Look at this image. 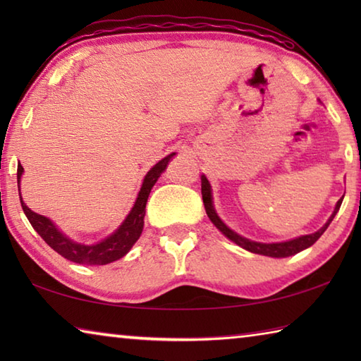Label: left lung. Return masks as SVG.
<instances>
[{
	"instance_id": "obj_1",
	"label": "left lung",
	"mask_w": 361,
	"mask_h": 361,
	"mask_svg": "<svg viewBox=\"0 0 361 361\" xmlns=\"http://www.w3.org/2000/svg\"><path fill=\"white\" fill-rule=\"evenodd\" d=\"M200 180H202V199H204V205H205V212L207 215H209L210 221L216 226V228L223 232V234L228 237L229 240H232L237 245L248 250V252L256 253V255H264V256H271V258H286V256H291V255H296L299 252H302V250L309 248L310 245H314V243L320 239V235L323 232L326 231V228L329 226V223L333 221V218L336 216V213L339 212V207L342 204V199L341 197L338 200V204L334 207V212L333 215L329 216L328 221L325 223L322 229H319L314 234H307V235H301V237H296V239L293 240H286V242H279V243H261V242H255V240H250L245 239V237H242L234 232L232 229H229L228 226H226L221 218L216 215L215 209H213V197H212V186L209 180L205 178V175L200 176Z\"/></svg>"
}]
</instances>
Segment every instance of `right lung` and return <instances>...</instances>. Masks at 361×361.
Masks as SVG:
<instances>
[{
    "instance_id": "1",
    "label": "right lung",
    "mask_w": 361,
    "mask_h": 361,
    "mask_svg": "<svg viewBox=\"0 0 361 361\" xmlns=\"http://www.w3.org/2000/svg\"><path fill=\"white\" fill-rule=\"evenodd\" d=\"M175 156V152L164 157L162 161H159L154 167H152L148 173H146L142 189H140L138 197L133 204L132 210L127 218L122 221V224L116 229L111 235H108L106 239H103L99 243L94 245H84V243H78L71 240L70 237H66L57 229V226L54 224L51 219L38 215L33 210H30L28 207L23 204L20 197V204L23 213H25L30 224L33 226V229L38 232L49 247L56 250L59 255H62L63 258L70 259L78 264H89V266H103L108 262H113L116 259L122 258L129 253V250L133 247L140 235H142L143 224H145V213H146V202H148V195L151 192L152 186L157 181L161 173L166 170L170 159ZM23 173V167L19 164L17 167V183H19V194H20V176Z\"/></svg>"
}]
</instances>
